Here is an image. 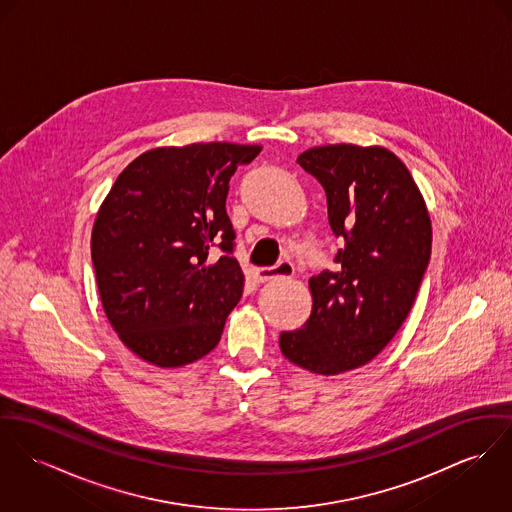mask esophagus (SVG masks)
Wrapping results in <instances>:
<instances>
[{
	"label": "esophagus",
	"instance_id": "obj_1",
	"mask_svg": "<svg viewBox=\"0 0 512 512\" xmlns=\"http://www.w3.org/2000/svg\"><path fill=\"white\" fill-rule=\"evenodd\" d=\"M294 275V265L290 261H280L275 267H263V269H257L255 276L259 282H267V280H273V278H288V276Z\"/></svg>",
	"mask_w": 512,
	"mask_h": 512
}]
</instances>
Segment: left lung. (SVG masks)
Returning a JSON list of instances; mask_svg holds the SVG:
<instances>
[{
    "label": "left lung",
    "mask_w": 512,
    "mask_h": 512,
    "mask_svg": "<svg viewBox=\"0 0 512 512\" xmlns=\"http://www.w3.org/2000/svg\"><path fill=\"white\" fill-rule=\"evenodd\" d=\"M321 183L333 234L345 239L337 273L310 278L312 314L278 345L296 366L337 376L392 341L431 259V216L405 163L384 146L329 144L296 159Z\"/></svg>",
    "instance_id": "left-lung-1"
}]
</instances>
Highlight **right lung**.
Listing matches in <instances>:
<instances>
[{"mask_svg": "<svg viewBox=\"0 0 512 512\" xmlns=\"http://www.w3.org/2000/svg\"><path fill=\"white\" fill-rule=\"evenodd\" d=\"M263 146H163L130 161L99 206L91 259L118 339L142 360L179 368L210 353L243 292L226 212L230 179ZM225 255L216 262L209 251Z\"/></svg>", "mask_w": 512, "mask_h": 512, "instance_id": "1", "label": "right lung"}]
</instances>
